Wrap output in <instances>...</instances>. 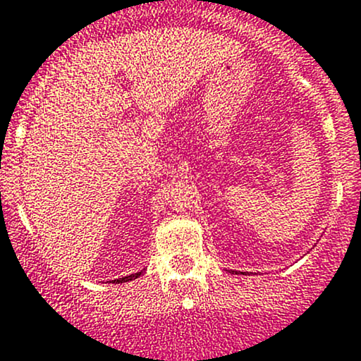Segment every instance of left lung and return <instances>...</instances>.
<instances>
[{
	"mask_svg": "<svg viewBox=\"0 0 361 361\" xmlns=\"http://www.w3.org/2000/svg\"><path fill=\"white\" fill-rule=\"evenodd\" d=\"M233 272H235V274H245V272H236V271H233Z\"/></svg>",
	"mask_w": 361,
	"mask_h": 361,
	"instance_id": "obj_1",
	"label": "left lung"
}]
</instances>
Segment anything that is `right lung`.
<instances>
[{
    "instance_id": "add662e5",
    "label": "right lung",
    "mask_w": 361,
    "mask_h": 361,
    "mask_svg": "<svg viewBox=\"0 0 361 361\" xmlns=\"http://www.w3.org/2000/svg\"><path fill=\"white\" fill-rule=\"evenodd\" d=\"M138 276H142V271H140V272H135V274L126 276V277H120V279H114V281H111V283H126V281H133V279H137Z\"/></svg>"
}]
</instances>
